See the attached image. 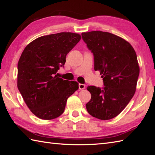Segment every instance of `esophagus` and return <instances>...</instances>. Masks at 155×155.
Here are the masks:
<instances>
[{
	"label": "esophagus",
	"instance_id": "obj_1",
	"mask_svg": "<svg viewBox=\"0 0 155 155\" xmlns=\"http://www.w3.org/2000/svg\"><path fill=\"white\" fill-rule=\"evenodd\" d=\"M78 88H79L80 90H83L85 88V84H78Z\"/></svg>",
	"mask_w": 155,
	"mask_h": 155
}]
</instances>
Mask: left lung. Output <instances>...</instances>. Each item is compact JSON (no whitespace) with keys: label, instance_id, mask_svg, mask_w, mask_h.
I'll use <instances>...</instances> for the list:
<instances>
[{"label":"left lung","instance_id":"left-lung-1","mask_svg":"<svg viewBox=\"0 0 155 155\" xmlns=\"http://www.w3.org/2000/svg\"><path fill=\"white\" fill-rule=\"evenodd\" d=\"M82 37L94 54V70L103 78L104 87L88 86L91 99L86 108L91 116L109 120L119 114L137 88L139 66L131 45L118 36L103 31L83 32Z\"/></svg>","mask_w":155,"mask_h":155}]
</instances>
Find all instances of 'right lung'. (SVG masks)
Here are the masks:
<instances>
[{
    "mask_svg": "<svg viewBox=\"0 0 155 155\" xmlns=\"http://www.w3.org/2000/svg\"><path fill=\"white\" fill-rule=\"evenodd\" d=\"M81 39L73 32L42 36L30 42L18 62L17 87L29 109L38 118L51 120L63 113L68 98L78 89L76 81L57 72L66 56Z\"/></svg>",
    "mask_w": 155,
    "mask_h": 155,
    "instance_id": "right-lung-1",
    "label": "right lung"
}]
</instances>
